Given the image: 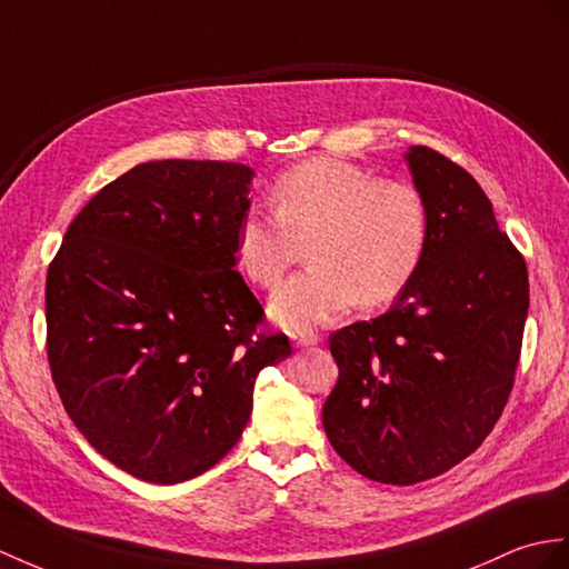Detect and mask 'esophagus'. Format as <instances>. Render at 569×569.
I'll return each mask as SVG.
<instances>
[{
  "mask_svg": "<svg viewBox=\"0 0 569 569\" xmlns=\"http://www.w3.org/2000/svg\"><path fill=\"white\" fill-rule=\"evenodd\" d=\"M292 342L297 345V348H311V345H318L321 342V336L313 330H299L292 336Z\"/></svg>",
  "mask_w": 569,
  "mask_h": 569,
  "instance_id": "obj_1",
  "label": "esophagus"
}]
</instances>
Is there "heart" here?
I'll return each instance as SVG.
<instances>
[{
	"instance_id": "1",
	"label": "heart",
	"mask_w": 569,
	"mask_h": 569,
	"mask_svg": "<svg viewBox=\"0 0 569 569\" xmlns=\"http://www.w3.org/2000/svg\"><path fill=\"white\" fill-rule=\"evenodd\" d=\"M270 202L274 217H241L233 253L248 280L272 287L307 243L311 266L270 299L274 321L295 332L328 323L357 301H393L425 258L429 212L410 180L318 157L277 178Z\"/></svg>"
}]
</instances>
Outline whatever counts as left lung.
<instances>
[{
  "mask_svg": "<svg viewBox=\"0 0 569 569\" xmlns=\"http://www.w3.org/2000/svg\"><path fill=\"white\" fill-rule=\"evenodd\" d=\"M429 212L427 251L393 307L330 336L338 383L323 429L369 480L412 485L473 453L507 406L529 272L492 202L459 163L406 151Z\"/></svg>",
  "mask_w": 569,
  "mask_h": 569,
  "instance_id": "left-lung-1",
  "label": "left lung"
}]
</instances>
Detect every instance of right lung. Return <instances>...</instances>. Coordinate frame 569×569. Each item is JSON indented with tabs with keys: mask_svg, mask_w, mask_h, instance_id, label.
<instances>
[{
	"mask_svg": "<svg viewBox=\"0 0 569 569\" xmlns=\"http://www.w3.org/2000/svg\"><path fill=\"white\" fill-rule=\"evenodd\" d=\"M253 171L229 161L134 166L87 202L48 268V362L89 445L130 476L173 485L224 459L260 369L292 348L258 332L233 270Z\"/></svg>",
	"mask_w": 569,
	"mask_h": 569,
	"instance_id": "right-lung-1",
	"label": "right lung"
}]
</instances>
